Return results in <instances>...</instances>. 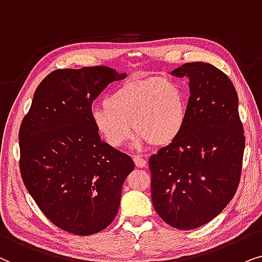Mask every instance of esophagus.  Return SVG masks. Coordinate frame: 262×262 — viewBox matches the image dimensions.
Here are the masks:
<instances>
[{
    "mask_svg": "<svg viewBox=\"0 0 262 262\" xmlns=\"http://www.w3.org/2000/svg\"><path fill=\"white\" fill-rule=\"evenodd\" d=\"M133 159H134L135 165H137L138 167H144V166H146V159L142 158L141 156L134 155V156H133Z\"/></svg>",
    "mask_w": 262,
    "mask_h": 262,
    "instance_id": "1",
    "label": "esophagus"
}]
</instances>
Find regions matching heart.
Returning a JSON list of instances; mask_svg holds the SVG:
<instances>
[{
  "mask_svg": "<svg viewBox=\"0 0 262 262\" xmlns=\"http://www.w3.org/2000/svg\"><path fill=\"white\" fill-rule=\"evenodd\" d=\"M100 139L113 148H121L137 132L138 147L151 141L166 145L181 133L187 118L182 90L172 80L148 78L129 81L114 90L91 114Z\"/></svg>",
  "mask_w": 262,
  "mask_h": 262,
  "instance_id": "obj_1",
  "label": "heart"
}]
</instances>
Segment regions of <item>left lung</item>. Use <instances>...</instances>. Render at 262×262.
<instances>
[{"mask_svg": "<svg viewBox=\"0 0 262 262\" xmlns=\"http://www.w3.org/2000/svg\"><path fill=\"white\" fill-rule=\"evenodd\" d=\"M189 79L181 133L149 157L153 207L180 230L205 225L231 201L241 180L246 139L238 97L229 76L205 62L171 72Z\"/></svg>", "mask_w": 262, "mask_h": 262, "instance_id": "left-lung-1", "label": "left lung"}]
</instances>
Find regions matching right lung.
Returning <instances> with one entry per match:
<instances>
[{
  "label": "right lung",
  "instance_id": "obj_1",
  "mask_svg": "<svg viewBox=\"0 0 262 262\" xmlns=\"http://www.w3.org/2000/svg\"><path fill=\"white\" fill-rule=\"evenodd\" d=\"M125 75L105 66L51 72L20 125L24 184L45 217L74 235L111 224L134 170L130 157L102 141L91 118L93 100Z\"/></svg>",
  "mask_w": 262,
  "mask_h": 262
}]
</instances>
